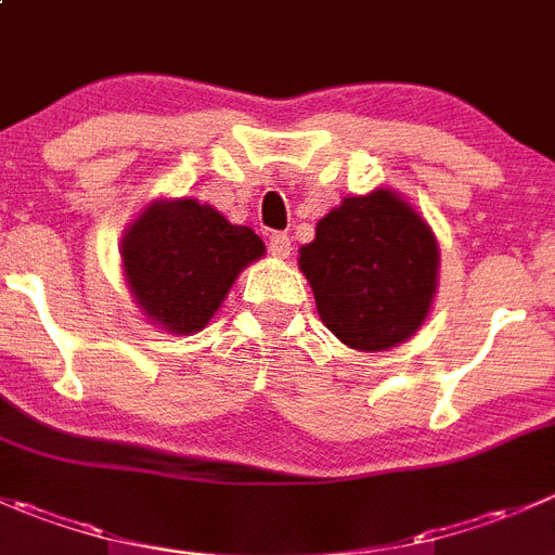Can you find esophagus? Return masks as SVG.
<instances>
[{
  "label": "esophagus",
  "mask_w": 555,
  "mask_h": 555,
  "mask_svg": "<svg viewBox=\"0 0 555 555\" xmlns=\"http://www.w3.org/2000/svg\"><path fill=\"white\" fill-rule=\"evenodd\" d=\"M268 251H271L273 257H289V251H293V244H289V235L271 233V238H268Z\"/></svg>",
  "instance_id": "34e87169"
}]
</instances>
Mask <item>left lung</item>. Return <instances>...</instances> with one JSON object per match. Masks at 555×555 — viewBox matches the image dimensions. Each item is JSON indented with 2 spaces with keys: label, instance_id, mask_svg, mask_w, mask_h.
<instances>
[{
  "label": "left lung",
  "instance_id": "obj_1",
  "mask_svg": "<svg viewBox=\"0 0 555 555\" xmlns=\"http://www.w3.org/2000/svg\"><path fill=\"white\" fill-rule=\"evenodd\" d=\"M317 311L347 347L379 352L406 341L437 293V241L409 203L376 190L347 197L300 249Z\"/></svg>",
  "mask_w": 555,
  "mask_h": 555
}]
</instances>
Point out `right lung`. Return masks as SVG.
I'll return each mask as SVG.
<instances>
[{
  "label": "right lung",
  "mask_w": 555,
  "mask_h": 555,
  "mask_svg": "<svg viewBox=\"0 0 555 555\" xmlns=\"http://www.w3.org/2000/svg\"><path fill=\"white\" fill-rule=\"evenodd\" d=\"M255 230L197 201L154 203L124 238V273L149 317L170 333L206 327L244 266L262 257Z\"/></svg>",
  "instance_id": "right-lung-1"
}]
</instances>
